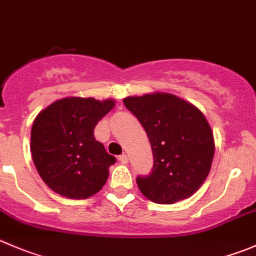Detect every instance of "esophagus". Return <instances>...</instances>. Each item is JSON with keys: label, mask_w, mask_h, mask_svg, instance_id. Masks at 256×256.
Wrapping results in <instances>:
<instances>
[{"label": "esophagus", "mask_w": 256, "mask_h": 256, "mask_svg": "<svg viewBox=\"0 0 256 256\" xmlns=\"http://www.w3.org/2000/svg\"><path fill=\"white\" fill-rule=\"evenodd\" d=\"M120 161L122 164H128V156L126 155V154H122V155H120Z\"/></svg>", "instance_id": "obj_1"}]
</instances>
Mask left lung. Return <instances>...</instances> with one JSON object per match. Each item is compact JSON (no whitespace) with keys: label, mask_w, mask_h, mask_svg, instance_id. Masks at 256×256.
I'll list each match as a JSON object with an SVG mask.
<instances>
[{"label":"left lung","mask_w":256,"mask_h":256,"mask_svg":"<svg viewBox=\"0 0 256 256\" xmlns=\"http://www.w3.org/2000/svg\"><path fill=\"white\" fill-rule=\"evenodd\" d=\"M150 140L154 165L136 178L140 191L156 204L190 198L212 168L214 136L209 122L194 105L168 94L124 98Z\"/></svg>","instance_id":"1"}]
</instances>
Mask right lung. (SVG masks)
<instances>
[{"mask_svg": "<svg viewBox=\"0 0 256 256\" xmlns=\"http://www.w3.org/2000/svg\"><path fill=\"white\" fill-rule=\"evenodd\" d=\"M115 102L66 98L34 118L31 154L44 182L62 196L88 199L102 188L116 162L94 135L96 124Z\"/></svg>", "mask_w": 256, "mask_h": 256, "instance_id": "obj_1", "label": "right lung"}]
</instances>
